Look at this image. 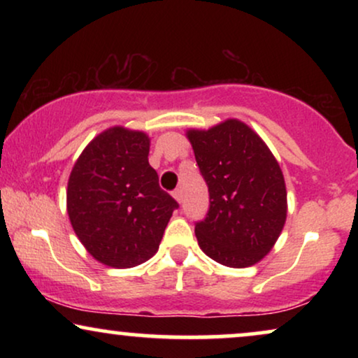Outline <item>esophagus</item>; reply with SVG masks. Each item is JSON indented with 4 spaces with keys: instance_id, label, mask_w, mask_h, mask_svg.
<instances>
[{
    "instance_id": "1",
    "label": "esophagus",
    "mask_w": 358,
    "mask_h": 358,
    "mask_svg": "<svg viewBox=\"0 0 358 358\" xmlns=\"http://www.w3.org/2000/svg\"><path fill=\"white\" fill-rule=\"evenodd\" d=\"M173 197L176 199V202H178V203L182 202V190H180V189H176L174 192H173Z\"/></svg>"
}]
</instances>
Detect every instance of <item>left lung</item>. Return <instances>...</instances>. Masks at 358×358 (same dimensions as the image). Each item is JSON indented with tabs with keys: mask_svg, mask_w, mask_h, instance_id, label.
I'll use <instances>...</instances> for the list:
<instances>
[{
	"mask_svg": "<svg viewBox=\"0 0 358 358\" xmlns=\"http://www.w3.org/2000/svg\"><path fill=\"white\" fill-rule=\"evenodd\" d=\"M208 185L207 218L195 224L202 251L227 267L261 262L287 220V187L278 161L261 136L238 119L185 131Z\"/></svg>",
	"mask_w": 358,
	"mask_h": 358,
	"instance_id": "left-lung-1",
	"label": "left lung"
}]
</instances>
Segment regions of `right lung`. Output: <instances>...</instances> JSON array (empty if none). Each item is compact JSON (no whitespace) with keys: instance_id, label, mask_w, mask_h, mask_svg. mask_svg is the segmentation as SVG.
I'll return each instance as SVG.
<instances>
[{"instance_id":"obj_1","label":"right lung","mask_w":358,"mask_h":358,"mask_svg":"<svg viewBox=\"0 0 358 358\" xmlns=\"http://www.w3.org/2000/svg\"><path fill=\"white\" fill-rule=\"evenodd\" d=\"M150 136L110 127L94 136L73 166L66 212L86 251L114 268L140 266L158 251L178 202L148 163Z\"/></svg>"}]
</instances>
